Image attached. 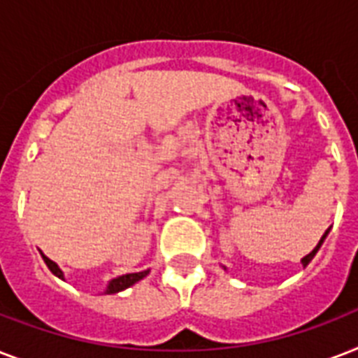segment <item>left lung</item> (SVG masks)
<instances>
[{
    "mask_svg": "<svg viewBox=\"0 0 358 358\" xmlns=\"http://www.w3.org/2000/svg\"><path fill=\"white\" fill-rule=\"evenodd\" d=\"M329 230H331V229L325 230V234H323L322 239L317 241V245H316V247H314V249H312V252H308V255H306L305 258H301V264H303V266H308V264H310L312 258L316 256V252H317V250H320V247H322V245H323V241H325V238H327V236H329ZM224 269H227V267H224Z\"/></svg>",
    "mask_w": 358,
    "mask_h": 358,
    "instance_id": "8db88e82",
    "label": "left lung"
}]
</instances>
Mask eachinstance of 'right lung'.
Listing matches in <instances>:
<instances>
[{
	"label": "right lung",
	"instance_id": "right-lung-1",
	"mask_svg": "<svg viewBox=\"0 0 358 358\" xmlns=\"http://www.w3.org/2000/svg\"><path fill=\"white\" fill-rule=\"evenodd\" d=\"M42 260H44V264L48 266V269H50V271H52L55 277H59L61 280H64V273L61 271V267H59L55 262L50 260L46 255H42ZM148 273H150V269H145V271H139V273H128V275H120V277H117V278H111V280L108 282V288L103 289V294H119V292H122V289L129 288V286H134L135 282H139L141 278H145Z\"/></svg>",
	"mask_w": 358,
	"mask_h": 358
}]
</instances>
